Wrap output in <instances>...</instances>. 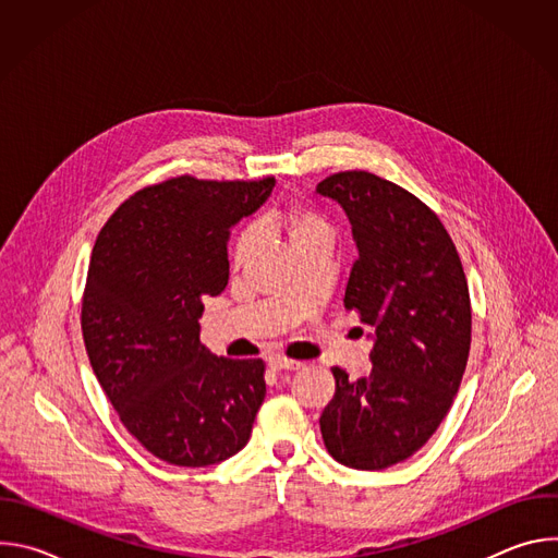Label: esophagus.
<instances>
[{"label":"esophagus","instance_id":"34e87169","mask_svg":"<svg viewBox=\"0 0 558 558\" xmlns=\"http://www.w3.org/2000/svg\"><path fill=\"white\" fill-rule=\"evenodd\" d=\"M269 366H271L274 371H298V368H302V362L287 360V357H271V360H269Z\"/></svg>","mask_w":558,"mask_h":558}]
</instances>
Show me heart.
<instances>
[{
  "label": "heart",
  "instance_id": "1",
  "mask_svg": "<svg viewBox=\"0 0 558 558\" xmlns=\"http://www.w3.org/2000/svg\"><path fill=\"white\" fill-rule=\"evenodd\" d=\"M260 229L287 238L291 250L317 241V238H329L327 218L311 205H304L300 201H291L287 205L269 209L260 220ZM254 243L256 238L252 231L238 235V241L233 245V265H243L245 260H250Z\"/></svg>",
  "mask_w": 558,
  "mask_h": 558
}]
</instances>
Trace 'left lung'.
Instances as JSON below:
<instances>
[{"instance_id": "obj_1", "label": "left lung", "mask_w": 558, "mask_h": 558, "mask_svg": "<svg viewBox=\"0 0 558 558\" xmlns=\"http://www.w3.org/2000/svg\"><path fill=\"white\" fill-rule=\"evenodd\" d=\"M315 192L349 216L357 260L344 306L373 331L368 377L331 368L320 430L336 461L384 470L415 454L454 400L470 353L468 282L446 227L404 187L353 170Z\"/></svg>"}]
</instances>
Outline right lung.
Returning a JSON list of instances; mask_svg holds the SVG:
<instances>
[{"instance_id":"right-lung-1","label":"right lung","mask_w":558,"mask_h":558,"mask_svg":"<svg viewBox=\"0 0 558 558\" xmlns=\"http://www.w3.org/2000/svg\"><path fill=\"white\" fill-rule=\"evenodd\" d=\"M274 179L177 177L130 196L104 225L82 302L93 371L132 437L183 468L229 459L250 441L265 362L201 344L203 298L229 280V229Z\"/></svg>"}]
</instances>
